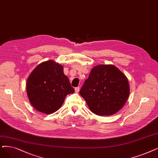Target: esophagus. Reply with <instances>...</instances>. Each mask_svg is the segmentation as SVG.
Segmentation results:
<instances>
[{
  "label": "esophagus",
  "instance_id": "esophagus-1",
  "mask_svg": "<svg viewBox=\"0 0 158 158\" xmlns=\"http://www.w3.org/2000/svg\"><path fill=\"white\" fill-rule=\"evenodd\" d=\"M74 90H75V92H76V93H78V92H79V91H80V87H75Z\"/></svg>",
  "mask_w": 158,
  "mask_h": 158
}]
</instances>
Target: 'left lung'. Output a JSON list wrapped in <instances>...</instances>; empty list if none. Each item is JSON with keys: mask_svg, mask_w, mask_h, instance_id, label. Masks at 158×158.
I'll use <instances>...</instances> for the list:
<instances>
[{"mask_svg": "<svg viewBox=\"0 0 158 158\" xmlns=\"http://www.w3.org/2000/svg\"><path fill=\"white\" fill-rule=\"evenodd\" d=\"M90 110L97 115H111L121 110L129 97L126 76L113 65L94 67L80 91Z\"/></svg>", "mask_w": 158, "mask_h": 158, "instance_id": "8db88e82", "label": "left lung"}]
</instances>
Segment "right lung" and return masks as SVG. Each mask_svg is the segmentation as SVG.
I'll list each match as a JSON object with an SVG mask.
<instances>
[{"label": "right lung", "mask_w": 158, "mask_h": 158, "mask_svg": "<svg viewBox=\"0 0 158 158\" xmlns=\"http://www.w3.org/2000/svg\"><path fill=\"white\" fill-rule=\"evenodd\" d=\"M27 91L34 108L46 114L58 110L67 94L74 92L64 67L52 60L40 64L31 73Z\"/></svg>", "instance_id": "obj_1"}]
</instances>
